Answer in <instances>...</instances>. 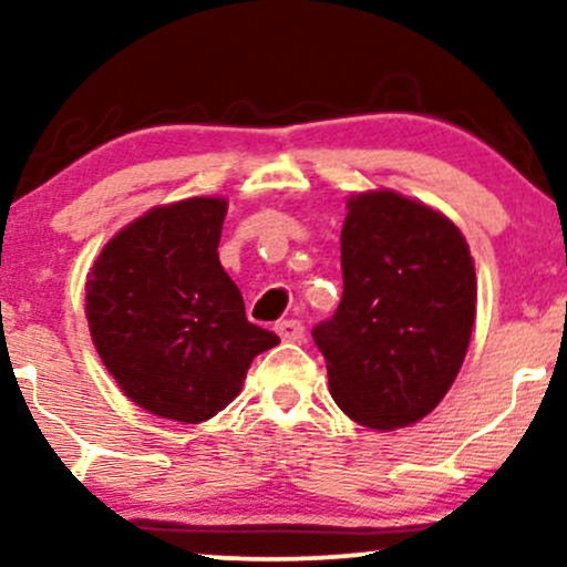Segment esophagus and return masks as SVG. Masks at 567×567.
<instances>
[{"instance_id":"34e87169","label":"esophagus","mask_w":567,"mask_h":567,"mask_svg":"<svg viewBox=\"0 0 567 567\" xmlns=\"http://www.w3.org/2000/svg\"><path fill=\"white\" fill-rule=\"evenodd\" d=\"M275 330L282 341H303V324L298 320H282Z\"/></svg>"}]
</instances>
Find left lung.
I'll return each mask as SVG.
<instances>
[{
	"mask_svg": "<svg viewBox=\"0 0 567 567\" xmlns=\"http://www.w3.org/2000/svg\"><path fill=\"white\" fill-rule=\"evenodd\" d=\"M347 207L343 296L311 336L338 408L392 432L432 413L453 386L477 277L464 234L432 207L394 192L354 194Z\"/></svg>",
	"mask_w": 567,
	"mask_h": 567,
	"instance_id": "1",
	"label": "left lung"
}]
</instances>
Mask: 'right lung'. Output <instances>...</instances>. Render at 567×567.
<instances>
[{"instance_id": "1", "label": "right lung", "mask_w": 567, "mask_h": 567, "mask_svg": "<svg viewBox=\"0 0 567 567\" xmlns=\"http://www.w3.org/2000/svg\"><path fill=\"white\" fill-rule=\"evenodd\" d=\"M226 199L148 210L101 250L84 285L90 336L135 405L199 424L243 389L252 357L277 347L247 322L243 292L218 261Z\"/></svg>"}]
</instances>
